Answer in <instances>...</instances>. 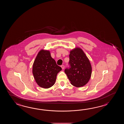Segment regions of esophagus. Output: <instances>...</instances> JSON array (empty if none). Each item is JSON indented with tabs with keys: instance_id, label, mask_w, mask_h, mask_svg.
Wrapping results in <instances>:
<instances>
[{
	"instance_id": "34e87169",
	"label": "esophagus",
	"mask_w": 124,
	"mask_h": 124,
	"mask_svg": "<svg viewBox=\"0 0 124 124\" xmlns=\"http://www.w3.org/2000/svg\"><path fill=\"white\" fill-rule=\"evenodd\" d=\"M61 66L62 69H63H63H64V68H65V66H64V65H62Z\"/></svg>"
}]
</instances>
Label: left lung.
<instances>
[{
    "mask_svg": "<svg viewBox=\"0 0 124 124\" xmlns=\"http://www.w3.org/2000/svg\"><path fill=\"white\" fill-rule=\"evenodd\" d=\"M69 57L70 67L65 70V73L73 85L77 87L84 86L90 80L92 74L89 59L78 47L70 51Z\"/></svg>",
    "mask_w": 124,
    "mask_h": 124,
    "instance_id": "8db88e82",
    "label": "left lung"
}]
</instances>
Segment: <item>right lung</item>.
Instances as JSON below:
<instances>
[{
	"label": "right lung",
	"mask_w": 124,
	"mask_h": 124,
	"mask_svg": "<svg viewBox=\"0 0 124 124\" xmlns=\"http://www.w3.org/2000/svg\"><path fill=\"white\" fill-rule=\"evenodd\" d=\"M61 70V67L52 58L50 51L42 50L34 60L32 72L37 84L47 89L54 84L57 74Z\"/></svg>",
	"instance_id": "right-lung-1"
}]
</instances>
